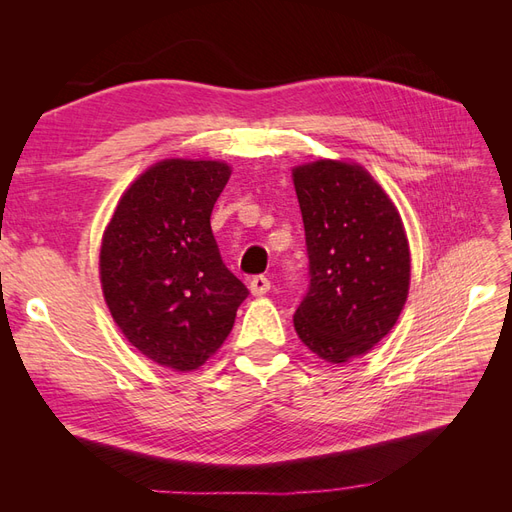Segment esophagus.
<instances>
[{
    "mask_svg": "<svg viewBox=\"0 0 512 512\" xmlns=\"http://www.w3.org/2000/svg\"><path fill=\"white\" fill-rule=\"evenodd\" d=\"M271 290V282L267 280L265 275H256L250 280V292L254 297H260V294H267Z\"/></svg>",
    "mask_w": 512,
    "mask_h": 512,
    "instance_id": "34e87169",
    "label": "esophagus"
}]
</instances>
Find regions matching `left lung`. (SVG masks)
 Here are the masks:
<instances>
[{"mask_svg": "<svg viewBox=\"0 0 512 512\" xmlns=\"http://www.w3.org/2000/svg\"><path fill=\"white\" fill-rule=\"evenodd\" d=\"M305 226L309 290L294 331L333 365L389 335L408 301L410 243L401 215L361 164L316 160L292 168Z\"/></svg>", "mask_w": 512, "mask_h": 512, "instance_id": "obj_1", "label": "left lung"}]
</instances>
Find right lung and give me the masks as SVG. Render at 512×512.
Instances as JSON below:
<instances>
[{
	"instance_id": "right-lung-1",
	"label": "right lung",
	"mask_w": 512,
	"mask_h": 512,
	"mask_svg": "<svg viewBox=\"0 0 512 512\" xmlns=\"http://www.w3.org/2000/svg\"><path fill=\"white\" fill-rule=\"evenodd\" d=\"M230 173L220 160H160L128 185L104 228V301L123 337L160 367L205 365L247 297L211 232Z\"/></svg>"
}]
</instances>
